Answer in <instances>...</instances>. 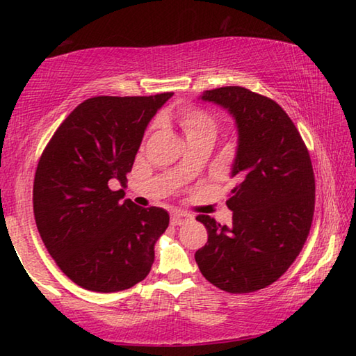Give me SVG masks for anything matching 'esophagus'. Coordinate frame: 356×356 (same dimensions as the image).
<instances>
[{
	"label": "esophagus",
	"mask_w": 356,
	"mask_h": 356,
	"mask_svg": "<svg viewBox=\"0 0 356 356\" xmlns=\"http://www.w3.org/2000/svg\"><path fill=\"white\" fill-rule=\"evenodd\" d=\"M190 218L191 216L188 213H184V212H172L171 213V222L174 226L184 225V222H186Z\"/></svg>",
	"instance_id": "esophagus-1"
}]
</instances>
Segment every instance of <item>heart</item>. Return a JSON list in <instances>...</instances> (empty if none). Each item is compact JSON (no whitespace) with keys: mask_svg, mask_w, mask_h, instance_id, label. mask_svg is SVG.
<instances>
[{"mask_svg":"<svg viewBox=\"0 0 356 356\" xmlns=\"http://www.w3.org/2000/svg\"><path fill=\"white\" fill-rule=\"evenodd\" d=\"M174 119L186 136V141L197 138H212L218 134L220 122L215 114L196 105H180L174 111Z\"/></svg>","mask_w":356,"mask_h":356,"instance_id":"obj_1","label":"heart"}]
</instances>
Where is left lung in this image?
<instances>
[{
    "mask_svg": "<svg viewBox=\"0 0 356 356\" xmlns=\"http://www.w3.org/2000/svg\"><path fill=\"white\" fill-rule=\"evenodd\" d=\"M202 100L236 118L238 149L229 191L232 225L197 215L209 240L195 259L204 278L229 293L256 292L287 272L309 236L316 180L309 150L275 100L242 86L216 88Z\"/></svg>",
    "mask_w": 356,
    "mask_h": 356,
    "instance_id": "obj_1",
    "label": "left lung"
}]
</instances>
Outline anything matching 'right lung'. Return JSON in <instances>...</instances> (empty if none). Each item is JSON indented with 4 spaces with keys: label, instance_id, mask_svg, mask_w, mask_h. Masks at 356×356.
Segmentation results:
<instances>
[{
    "label": "right lung",
    "instance_id": "add662e5",
    "mask_svg": "<svg viewBox=\"0 0 356 356\" xmlns=\"http://www.w3.org/2000/svg\"><path fill=\"white\" fill-rule=\"evenodd\" d=\"M172 92L84 100L53 134L34 176L33 209L42 242L63 273L92 292H119L143 281L154 245L170 225L160 207L143 209L127 186L144 130Z\"/></svg>",
    "mask_w": 356,
    "mask_h": 356
}]
</instances>
